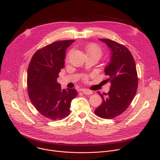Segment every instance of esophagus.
<instances>
[{
    "label": "esophagus",
    "instance_id": "34e87169",
    "mask_svg": "<svg viewBox=\"0 0 160 160\" xmlns=\"http://www.w3.org/2000/svg\"><path fill=\"white\" fill-rule=\"evenodd\" d=\"M81 91L85 95H90V94H92L93 93L92 90H90L88 89H85V88L81 89Z\"/></svg>",
    "mask_w": 160,
    "mask_h": 160
}]
</instances>
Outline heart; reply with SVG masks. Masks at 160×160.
I'll use <instances>...</instances> for the list:
<instances>
[{
    "mask_svg": "<svg viewBox=\"0 0 160 160\" xmlns=\"http://www.w3.org/2000/svg\"><path fill=\"white\" fill-rule=\"evenodd\" d=\"M85 51L87 56H94L96 58H97L98 60L99 59L102 55V51L101 48L98 45L94 43H91L87 45L85 47ZM84 79H86V77H85Z\"/></svg>",
    "mask_w": 160,
    "mask_h": 160,
    "instance_id": "b5f03b06",
    "label": "heart"
}]
</instances>
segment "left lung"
Instances as JSON below:
<instances>
[{
    "instance_id": "1",
    "label": "left lung",
    "mask_w": 160,
    "mask_h": 160,
    "mask_svg": "<svg viewBox=\"0 0 160 160\" xmlns=\"http://www.w3.org/2000/svg\"><path fill=\"white\" fill-rule=\"evenodd\" d=\"M111 51L110 62L104 69L111 87L102 104L95 110L98 117L111 119L123 112L134 98L138 86V78L134 59L124 45L109 39L99 38Z\"/></svg>"
}]
</instances>
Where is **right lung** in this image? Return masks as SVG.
<instances>
[{"label": "right lung", "instance_id": "add662e5", "mask_svg": "<svg viewBox=\"0 0 160 160\" xmlns=\"http://www.w3.org/2000/svg\"><path fill=\"white\" fill-rule=\"evenodd\" d=\"M74 42L61 40L46 45L34 54L28 66L29 98L42 115L52 120L70 115L71 102L77 95L75 88L62 90L57 82L64 66L66 50Z\"/></svg>", "mask_w": 160, "mask_h": 160}]
</instances>
